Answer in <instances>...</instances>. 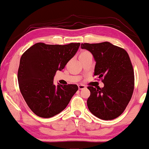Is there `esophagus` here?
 <instances>
[{
  "mask_svg": "<svg viewBox=\"0 0 149 149\" xmlns=\"http://www.w3.org/2000/svg\"><path fill=\"white\" fill-rule=\"evenodd\" d=\"M78 88H79V90L84 89V88H86V86L83 85V84H79V85H78Z\"/></svg>",
  "mask_w": 149,
  "mask_h": 149,
  "instance_id": "1",
  "label": "esophagus"
}]
</instances>
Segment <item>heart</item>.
Wrapping results in <instances>:
<instances>
[{
  "label": "heart",
  "mask_w": 149,
  "mask_h": 149,
  "mask_svg": "<svg viewBox=\"0 0 149 149\" xmlns=\"http://www.w3.org/2000/svg\"><path fill=\"white\" fill-rule=\"evenodd\" d=\"M91 54L89 53V52H88V51H83L82 53H81V54H80V55L79 56H83V55H86V54Z\"/></svg>",
  "instance_id": "heart-1"
}]
</instances>
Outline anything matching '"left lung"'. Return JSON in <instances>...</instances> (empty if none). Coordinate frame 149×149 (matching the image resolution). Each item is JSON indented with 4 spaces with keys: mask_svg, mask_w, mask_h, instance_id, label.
<instances>
[{
    "mask_svg": "<svg viewBox=\"0 0 149 149\" xmlns=\"http://www.w3.org/2000/svg\"><path fill=\"white\" fill-rule=\"evenodd\" d=\"M93 54L96 61L95 75L101 79L104 87L88 86L91 95L88 109L103 120H111L124 111L134 88V74L128 54L109 42L81 45Z\"/></svg>",
    "mask_w": 149,
    "mask_h": 149,
    "instance_id": "8db88e82",
    "label": "left lung"
}]
</instances>
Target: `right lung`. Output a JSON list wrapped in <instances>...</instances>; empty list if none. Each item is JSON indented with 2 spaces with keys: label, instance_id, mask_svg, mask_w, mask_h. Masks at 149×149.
Instances as JSON below:
<instances>
[{
  "label": "right lung",
  "instance_id": "obj_1",
  "mask_svg": "<svg viewBox=\"0 0 149 149\" xmlns=\"http://www.w3.org/2000/svg\"><path fill=\"white\" fill-rule=\"evenodd\" d=\"M80 43L65 45L38 42L20 58L17 79L21 93L36 116L49 118L64 110L78 87L75 84L55 86L53 78L78 50Z\"/></svg>",
  "mask_w": 149,
  "mask_h": 149
}]
</instances>
